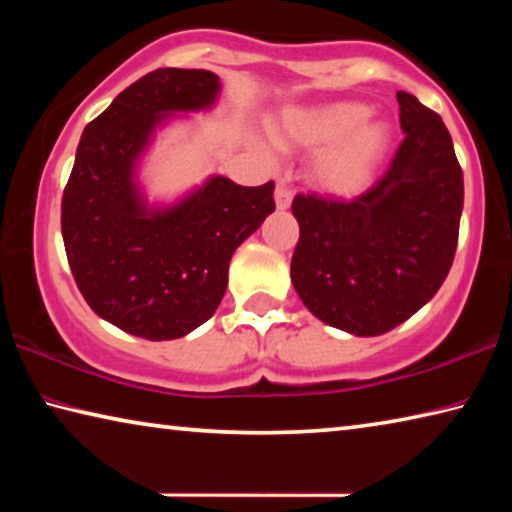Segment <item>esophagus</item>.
Masks as SVG:
<instances>
[{"label": "esophagus", "instance_id": "1", "mask_svg": "<svg viewBox=\"0 0 512 512\" xmlns=\"http://www.w3.org/2000/svg\"><path fill=\"white\" fill-rule=\"evenodd\" d=\"M275 205H277V210H289L291 192L284 185H277V189H275Z\"/></svg>", "mask_w": 512, "mask_h": 512}]
</instances>
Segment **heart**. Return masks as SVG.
Instances as JSON below:
<instances>
[{
	"label": "heart",
	"instance_id": "1",
	"mask_svg": "<svg viewBox=\"0 0 512 512\" xmlns=\"http://www.w3.org/2000/svg\"><path fill=\"white\" fill-rule=\"evenodd\" d=\"M368 115L363 103L352 101L291 106L280 112L271 133L284 146L320 145L311 160V178L323 192L350 198L372 185L393 142L391 126Z\"/></svg>",
	"mask_w": 512,
	"mask_h": 512
}]
</instances>
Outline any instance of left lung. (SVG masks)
Returning a JSON list of instances; mask_svg holds the SVG:
<instances>
[{"instance_id": "1", "label": "left lung", "mask_w": 512, "mask_h": 512, "mask_svg": "<svg viewBox=\"0 0 512 512\" xmlns=\"http://www.w3.org/2000/svg\"><path fill=\"white\" fill-rule=\"evenodd\" d=\"M404 142L391 169L350 203L293 198L300 239L293 289L318 320L379 336L436 296L452 268L463 212V171L436 112L397 92Z\"/></svg>"}]
</instances>
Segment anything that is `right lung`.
I'll use <instances>...</instances> for the list:
<instances>
[{
  "label": "right lung",
  "mask_w": 512,
  "mask_h": 512,
  "mask_svg": "<svg viewBox=\"0 0 512 512\" xmlns=\"http://www.w3.org/2000/svg\"><path fill=\"white\" fill-rule=\"evenodd\" d=\"M219 92L207 69H155L85 126L76 149L60 205L69 268L94 314L142 339H180L210 320L232 255L275 210L273 180L210 176L171 205L149 203L137 180L158 128L210 110Z\"/></svg>",
  "instance_id": "right-lung-1"
}]
</instances>
